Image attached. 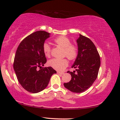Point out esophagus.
Instances as JSON below:
<instances>
[{"mask_svg":"<svg viewBox=\"0 0 120 120\" xmlns=\"http://www.w3.org/2000/svg\"><path fill=\"white\" fill-rule=\"evenodd\" d=\"M57 74H58V75H63L64 74V73H61V72H59V71H57Z\"/></svg>","mask_w":120,"mask_h":120,"instance_id":"34e87169","label":"esophagus"}]
</instances>
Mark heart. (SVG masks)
Returning <instances> with one entry per match:
<instances>
[{
	"instance_id": "1",
	"label": "heart",
	"mask_w": 120,
	"mask_h": 120,
	"mask_svg": "<svg viewBox=\"0 0 120 120\" xmlns=\"http://www.w3.org/2000/svg\"><path fill=\"white\" fill-rule=\"evenodd\" d=\"M54 41L58 46L64 50V56L70 60H75L78 56V48L71 44L70 40L65 36H60L54 39ZM43 50L45 56L49 57L51 55V48L48 43L45 42L43 45ZM68 61L67 59L53 58L48 61V65L58 71H62L67 67Z\"/></svg>"
}]
</instances>
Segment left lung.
Segmentation results:
<instances>
[{"mask_svg":"<svg viewBox=\"0 0 120 120\" xmlns=\"http://www.w3.org/2000/svg\"><path fill=\"white\" fill-rule=\"evenodd\" d=\"M77 43L78 56L71 67L77 68V73L68 71L71 75V80L64 85L71 92L81 93L89 89L97 77L100 58L96 46L89 38L79 35Z\"/></svg>","mask_w":120,"mask_h":120,"instance_id":"1","label":"left lung"}]
</instances>
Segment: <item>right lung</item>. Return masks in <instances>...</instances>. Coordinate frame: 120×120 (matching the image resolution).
<instances>
[{
    "instance_id": "add662e5",
    "label": "right lung",
    "mask_w": 120,
    "mask_h": 120,
    "mask_svg": "<svg viewBox=\"0 0 120 120\" xmlns=\"http://www.w3.org/2000/svg\"><path fill=\"white\" fill-rule=\"evenodd\" d=\"M50 34L42 30L32 33L22 40L17 49L13 68L19 82L29 92L43 91L52 75L56 73L51 67H42L47 61L43 45Z\"/></svg>"
}]
</instances>
